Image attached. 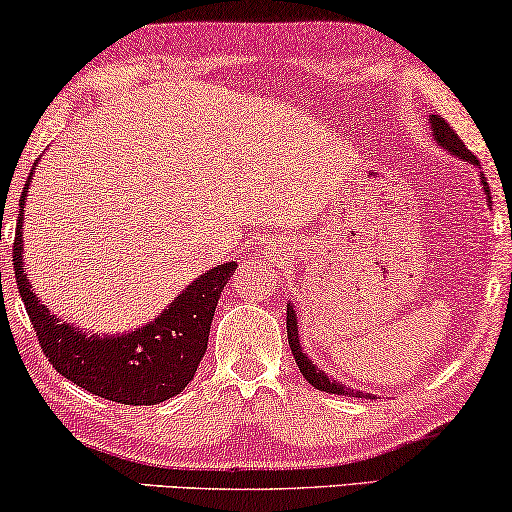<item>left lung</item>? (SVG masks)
Instances as JSON below:
<instances>
[{
  "mask_svg": "<svg viewBox=\"0 0 512 512\" xmlns=\"http://www.w3.org/2000/svg\"><path fill=\"white\" fill-rule=\"evenodd\" d=\"M431 128H433V137H436V142L440 146H445L447 151H452L454 156H461L464 160H468V163H475V156L471 151L466 149V144L461 142V137L457 135L450 128V123L443 121L440 116H431ZM482 181H485V177H482ZM485 191H487V198H489V186L485 181ZM286 333H289V347H291V354L293 359H296L300 373H303V377L307 382L312 384L314 389L319 391H326V394H340V396H356V398H373L370 394H363V391H354L349 387H342L340 382H335L328 377L324 370H317L314 368V363L307 359V356L303 354V347H300L298 342V328H296V314H293L291 305L286 307Z\"/></svg>",
  "mask_w": 512,
  "mask_h": 512,
  "instance_id": "1",
  "label": "left lung"
}]
</instances>
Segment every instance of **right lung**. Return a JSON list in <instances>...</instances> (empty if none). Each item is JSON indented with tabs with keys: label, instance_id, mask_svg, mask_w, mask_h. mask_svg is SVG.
I'll return each instance as SVG.
<instances>
[{
	"label": "right lung",
	"instance_id": "add662e5",
	"mask_svg": "<svg viewBox=\"0 0 512 512\" xmlns=\"http://www.w3.org/2000/svg\"><path fill=\"white\" fill-rule=\"evenodd\" d=\"M25 195L27 184L20 195L13 270H16V284L27 317L51 366L76 387L125 405H156L186 389L207 352L216 303L237 265L223 263L200 275L174 300L170 310L139 331L114 335V338L86 335L53 317L51 310L41 305L30 289V279L25 277L23 268V235H20Z\"/></svg>",
	"mask_w": 512,
	"mask_h": 512
}]
</instances>
